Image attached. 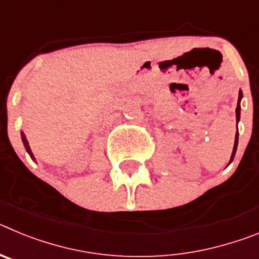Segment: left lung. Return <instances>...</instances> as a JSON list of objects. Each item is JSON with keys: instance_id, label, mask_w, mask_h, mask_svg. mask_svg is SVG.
<instances>
[{"instance_id": "obj_1", "label": "left lung", "mask_w": 259, "mask_h": 259, "mask_svg": "<svg viewBox=\"0 0 259 259\" xmlns=\"http://www.w3.org/2000/svg\"><path fill=\"white\" fill-rule=\"evenodd\" d=\"M241 98H242V92L240 91L239 92V101H237V107H236V122H240V111H241V106H240V102H241ZM237 144H239V130L236 132V136H235V144H233V150H232V154H231V159L228 162V164L233 161V158H235V154H236V150H237Z\"/></svg>"}]
</instances>
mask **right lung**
Listing matches in <instances>:
<instances>
[{
	"label": "right lung",
	"mask_w": 259,
	"mask_h": 259,
	"mask_svg": "<svg viewBox=\"0 0 259 259\" xmlns=\"http://www.w3.org/2000/svg\"><path fill=\"white\" fill-rule=\"evenodd\" d=\"M22 135V141H23V145H24V148H26V150H27V153H28L29 154V157L32 158V159H33V161H35V157H33V154H32V150H31V148H29V144H28V141H27V139H26V135L23 134H20Z\"/></svg>",
	"instance_id": "right-lung-1"
}]
</instances>
